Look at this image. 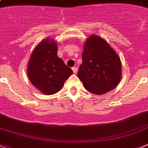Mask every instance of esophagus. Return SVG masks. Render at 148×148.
Instances as JSON below:
<instances>
[{
  "label": "esophagus",
  "instance_id": "obj_1",
  "mask_svg": "<svg viewBox=\"0 0 148 148\" xmlns=\"http://www.w3.org/2000/svg\"><path fill=\"white\" fill-rule=\"evenodd\" d=\"M72 70H73V73H75V74H76V73H77V72H78V68H77L76 67H73V68H72Z\"/></svg>",
  "mask_w": 148,
  "mask_h": 148
}]
</instances>
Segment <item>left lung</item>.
Masks as SVG:
<instances>
[{"instance_id":"left-lung-1","label":"left lung","mask_w":148,"mask_h":148,"mask_svg":"<svg viewBox=\"0 0 148 148\" xmlns=\"http://www.w3.org/2000/svg\"><path fill=\"white\" fill-rule=\"evenodd\" d=\"M78 77L89 92L103 95L116 87L122 78L120 56L108 42L95 34L84 43Z\"/></svg>"}]
</instances>
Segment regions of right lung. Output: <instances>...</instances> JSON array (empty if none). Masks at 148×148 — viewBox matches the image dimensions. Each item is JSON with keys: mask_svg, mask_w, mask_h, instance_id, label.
I'll use <instances>...</instances> for the list:
<instances>
[{"mask_svg": "<svg viewBox=\"0 0 148 148\" xmlns=\"http://www.w3.org/2000/svg\"><path fill=\"white\" fill-rule=\"evenodd\" d=\"M57 50V42L53 39H44L35 47L27 64L29 81L46 95L60 91L65 81L73 73L58 57Z\"/></svg>", "mask_w": 148, "mask_h": 148, "instance_id": "add662e5", "label": "right lung"}]
</instances>
